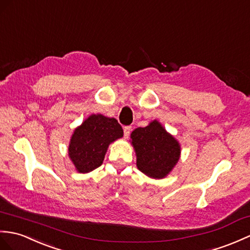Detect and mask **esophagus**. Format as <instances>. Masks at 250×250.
Wrapping results in <instances>:
<instances>
[{"instance_id": "1", "label": "esophagus", "mask_w": 250, "mask_h": 250, "mask_svg": "<svg viewBox=\"0 0 250 250\" xmlns=\"http://www.w3.org/2000/svg\"><path fill=\"white\" fill-rule=\"evenodd\" d=\"M132 131V127L130 125H126L124 127V134H125V137L127 138L130 136V133Z\"/></svg>"}]
</instances>
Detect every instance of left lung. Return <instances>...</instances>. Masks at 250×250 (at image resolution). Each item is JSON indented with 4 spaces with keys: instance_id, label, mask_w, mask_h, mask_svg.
<instances>
[{
    "instance_id": "left-lung-1",
    "label": "left lung",
    "mask_w": 250,
    "mask_h": 250,
    "mask_svg": "<svg viewBox=\"0 0 250 250\" xmlns=\"http://www.w3.org/2000/svg\"><path fill=\"white\" fill-rule=\"evenodd\" d=\"M131 144L135 150L137 168L153 179H163L176 166L181 147L158 120L131 133Z\"/></svg>"
}]
</instances>
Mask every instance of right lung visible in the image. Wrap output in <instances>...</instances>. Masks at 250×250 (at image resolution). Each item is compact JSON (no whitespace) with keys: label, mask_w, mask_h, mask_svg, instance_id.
<instances>
[{"label":"right lung","mask_w":250,"mask_h":250,"mask_svg":"<svg viewBox=\"0 0 250 250\" xmlns=\"http://www.w3.org/2000/svg\"><path fill=\"white\" fill-rule=\"evenodd\" d=\"M124 136L115 118L92 114L74 130L69 143V158L79 172L92 171L103 163L109 144Z\"/></svg>","instance_id":"1"}]
</instances>
